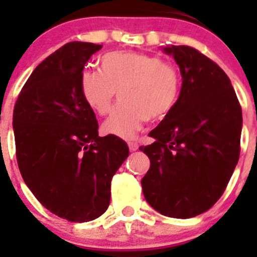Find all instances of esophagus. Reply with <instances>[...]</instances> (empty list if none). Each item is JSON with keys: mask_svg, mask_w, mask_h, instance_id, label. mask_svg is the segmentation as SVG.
I'll list each match as a JSON object with an SVG mask.
<instances>
[{"mask_svg": "<svg viewBox=\"0 0 257 257\" xmlns=\"http://www.w3.org/2000/svg\"><path fill=\"white\" fill-rule=\"evenodd\" d=\"M138 148H139V145H138V143H128V149H130V152H135L138 151Z\"/></svg>", "mask_w": 257, "mask_h": 257, "instance_id": "esophagus-1", "label": "esophagus"}]
</instances>
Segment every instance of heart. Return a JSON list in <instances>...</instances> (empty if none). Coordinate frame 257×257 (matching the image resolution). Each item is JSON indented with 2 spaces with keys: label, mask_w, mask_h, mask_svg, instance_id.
Returning <instances> with one entry per match:
<instances>
[{
  "label": "heart",
  "mask_w": 257,
  "mask_h": 257,
  "mask_svg": "<svg viewBox=\"0 0 257 257\" xmlns=\"http://www.w3.org/2000/svg\"><path fill=\"white\" fill-rule=\"evenodd\" d=\"M100 70L83 69L79 91L97 114L110 109L118 90L119 103L103 123V131L134 139L147 119H156L174 108L180 92L178 69L158 56L135 51H112L100 58Z\"/></svg>",
  "instance_id": "1"
}]
</instances>
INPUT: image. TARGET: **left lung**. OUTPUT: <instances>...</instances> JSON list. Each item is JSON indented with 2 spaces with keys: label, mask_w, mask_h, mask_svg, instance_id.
<instances>
[{
  "label": "left lung",
  "mask_w": 257,
  "mask_h": 257,
  "mask_svg": "<svg viewBox=\"0 0 257 257\" xmlns=\"http://www.w3.org/2000/svg\"><path fill=\"white\" fill-rule=\"evenodd\" d=\"M180 68L174 108L140 147L151 160L144 197L165 216L189 219L216 203L239 158L242 109L225 72L189 46H166Z\"/></svg>",
  "instance_id": "obj_1"
}]
</instances>
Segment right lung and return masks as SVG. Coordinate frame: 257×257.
Instances as JSON below:
<instances>
[{
  "label": "right lung",
  "mask_w": 257,
  "mask_h": 257,
  "mask_svg": "<svg viewBox=\"0 0 257 257\" xmlns=\"http://www.w3.org/2000/svg\"><path fill=\"white\" fill-rule=\"evenodd\" d=\"M101 47L74 41L56 50L33 70L14 108L23 180L50 212L73 222L105 212L113 175L128 157L123 140L99 136L79 91L81 72Z\"/></svg>",
  "instance_id": "1"
}]
</instances>
